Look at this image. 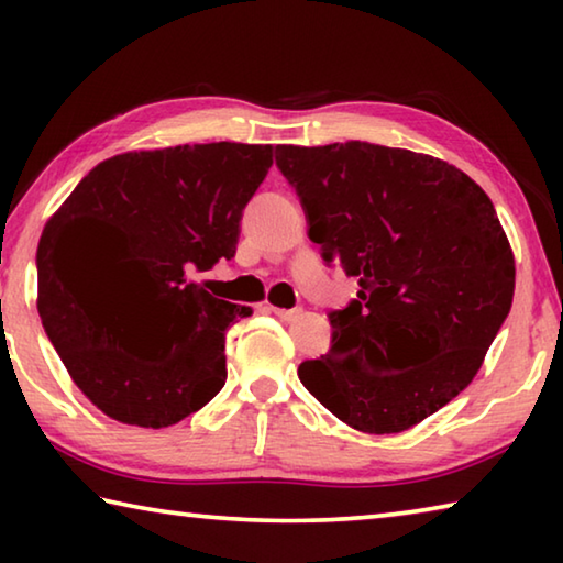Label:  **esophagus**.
Listing matches in <instances>:
<instances>
[{"label":"esophagus","instance_id":"esophagus-1","mask_svg":"<svg viewBox=\"0 0 563 563\" xmlns=\"http://www.w3.org/2000/svg\"><path fill=\"white\" fill-rule=\"evenodd\" d=\"M271 312L273 316H278L280 320H298L300 316H302V308H290V310H285V308H278V305H271Z\"/></svg>","mask_w":563,"mask_h":563}]
</instances>
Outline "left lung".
Masks as SVG:
<instances>
[{
    "mask_svg": "<svg viewBox=\"0 0 563 563\" xmlns=\"http://www.w3.org/2000/svg\"><path fill=\"white\" fill-rule=\"evenodd\" d=\"M328 265L357 278L305 389L367 434L405 432L472 383L507 320L514 255L489 196L446 161L347 141L278 146Z\"/></svg>",
    "mask_w": 563,
    "mask_h": 563,
    "instance_id": "obj_1",
    "label": "left lung"
}]
</instances>
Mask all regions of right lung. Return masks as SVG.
<instances>
[{"label": "right lung", "mask_w": 563, "mask_h": 563, "mask_svg": "<svg viewBox=\"0 0 563 563\" xmlns=\"http://www.w3.org/2000/svg\"><path fill=\"white\" fill-rule=\"evenodd\" d=\"M273 146L194 144L131 151L91 168L46 223L42 325L76 387L123 424L194 415L225 385V330L251 308L213 298L190 271L231 261L243 208L268 176ZM114 233L120 273L87 279L55 258L64 227Z\"/></svg>", "instance_id": "1"}]
</instances>
